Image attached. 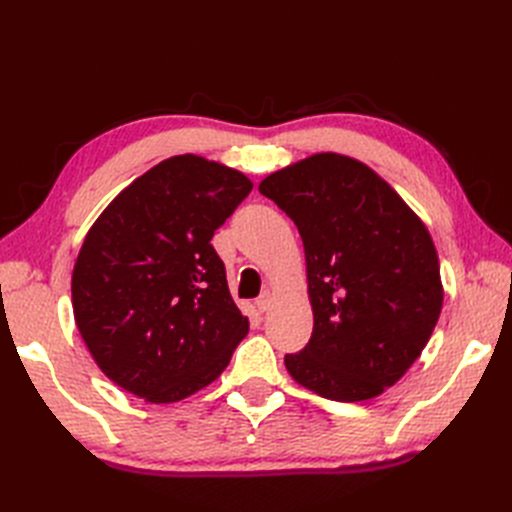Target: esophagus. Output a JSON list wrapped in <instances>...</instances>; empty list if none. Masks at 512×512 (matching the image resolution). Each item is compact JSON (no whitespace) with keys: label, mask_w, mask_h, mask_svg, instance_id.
<instances>
[{"label":"esophagus","mask_w":512,"mask_h":512,"mask_svg":"<svg viewBox=\"0 0 512 512\" xmlns=\"http://www.w3.org/2000/svg\"><path fill=\"white\" fill-rule=\"evenodd\" d=\"M271 292H262L260 297L256 299V307H258V312H267V309L271 307Z\"/></svg>","instance_id":"obj_1"}]
</instances>
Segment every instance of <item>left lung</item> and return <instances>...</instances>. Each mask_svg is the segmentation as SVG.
Listing matches in <instances>:
<instances>
[{
	"instance_id": "8db88e82",
	"label": "left lung",
	"mask_w": 512,
	"mask_h": 512,
	"mask_svg": "<svg viewBox=\"0 0 512 512\" xmlns=\"http://www.w3.org/2000/svg\"><path fill=\"white\" fill-rule=\"evenodd\" d=\"M299 228L314 331L290 376L333 401L380 395L421 356L442 309L425 224L374 170L316 153L258 185Z\"/></svg>"
}]
</instances>
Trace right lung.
<instances>
[{
	"label": "right lung",
	"mask_w": 512,
	"mask_h": 512,
	"mask_svg": "<svg viewBox=\"0 0 512 512\" xmlns=\"http://www.w3.org/2000/svg\"><path fill=\"white\" fill-rule=\"evenodd\" d=\"M252 181L175 156L128 185L87 232L72 273L76 327L121 389L170 404L218 378L250 322L211 237Z\"/></svg>",
	"instance_id": "add662e5"
}]
</instances>
